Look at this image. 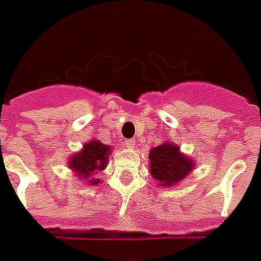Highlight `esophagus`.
Instances as JSON below:
<instances>
[{
  "label": "esophagus",
  "instance_id": "esophagus-1",
  "mask_svg": "<svg viewBox=\"0 0 261 261\" xmlns=\"http://www.w3.org/2000/svg\"><path fill=\"white\" fill-rule=\"evenodd\" d=\"M122 144H123V146H124V148H127V149H134L135 141H134V139H124V141H123Z\"/></svg>",
  "mask_w": 261,
  "mask_h": 261
}]
</instances>
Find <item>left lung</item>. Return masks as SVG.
<instances>
[{
  "label": "left lung",
  "mask_w": 261,
  "mask_h": 261,
  "mask_svg": "<svg viewBox=\"0 0 261 261\" xmlns=\"http://www.w3.org/2000/svg\"><path fill=\"white\" fill-rule=\"evenodd\" d=\"M196 167L193 157L180 152L178 145L164 141L149 150V174L159 188L178 186Z\"/></svg>",
  "instance_id": "8db88e82"
}]
</instances>
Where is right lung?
Instances as JSON below:
<instances>
[{
  "instance_id": "right-lung-1",
  "label": "right lung",
  "mask_w": 261,
  "mask_h": 261,
  "mask_svg": "<svg viewBox=\"0 0 261 261\" xmlns=\"http://www.w3.org/2000/svg\"><path fill=\"white\" fill-rule=\"evenodd\" d=\"M112 146L102 144L98 139H90L79 152L68 157L67 166L79 180H86L89 186H97L101 179L97 178L99 171H104L109 163Z\"/></svg>"
}]
</instances>
